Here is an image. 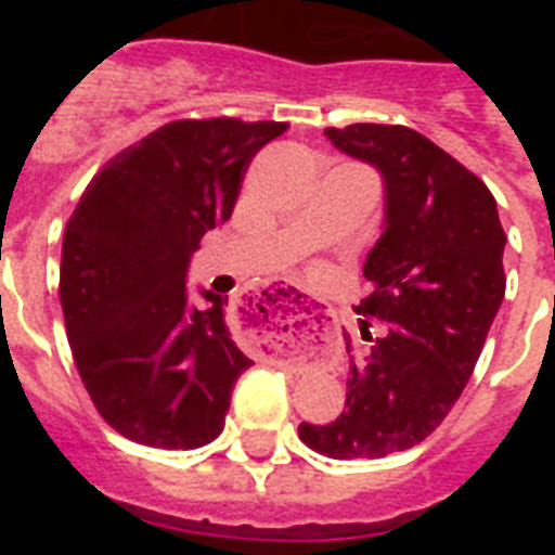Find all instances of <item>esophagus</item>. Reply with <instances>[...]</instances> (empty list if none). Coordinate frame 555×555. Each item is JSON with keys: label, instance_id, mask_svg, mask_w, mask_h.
Wrapping results in <instances>:
<instances>
[{"label": "esophagus", "instance_id": "esophagus-1", "mask_svg": "<svg viewBox=\"0 0 555 555\" xmlns=\"http://www.w3.org/2000/svg\"><path fill=\"white\" fill-rule=\"evenodd\" d=\"M258 300H263V306L269 311H278V317H288V322L294 320H308V317H317V313H325V308L320 302H313L311 297H306L302 292H297L294 286H269L258 292Z\"/></svg>", "mask_w": 555, "mask_h": 555}]
</instances>
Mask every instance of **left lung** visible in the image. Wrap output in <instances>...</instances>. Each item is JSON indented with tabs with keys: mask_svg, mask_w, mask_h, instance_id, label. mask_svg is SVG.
<instances>
[{
	"mask_svg": "<svg viewBox=\"0 0 555 555\" xmlns=\"http://www.w3.org/2000/svg\"><path fill=\"white\" fill-rule=\"evenodd\" d=\"M325 135L380 171L386 219L364 263L372 292L356 308L367 345L345 333V411L300 423V439L331 459H384L428 439L467 386L506 294V233L492 191L411 127Z\"/></svg>",
	"mask_w": 555,
	"mask_h": 555,
	"instance_id": "obj_1",
	"label": "left lung"
}]
</instances>
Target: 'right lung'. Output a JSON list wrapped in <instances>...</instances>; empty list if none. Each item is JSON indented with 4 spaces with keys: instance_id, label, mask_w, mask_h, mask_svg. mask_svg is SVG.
<instances>
[{
    "instance_id": "right-lung-1",
    "label": "right lung",
    "mask_w": 555,
    "mask_h": 555,
    "mask_svg": "<svg viewBox=\"0 0 555 555\" xmlns=\"http://www.w3.org/2000/svg\"><path fill=\"white\" fill-rule=\"evenodd\" d=\"M286 121L180 119L107 160L66 224L61 306L77 372L113 430L194 450L224 428L253 361L230 338L228 297L185 278L208 230L228 222L255 152Z\"/></svg>"
}]
</instances>
